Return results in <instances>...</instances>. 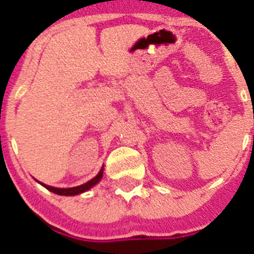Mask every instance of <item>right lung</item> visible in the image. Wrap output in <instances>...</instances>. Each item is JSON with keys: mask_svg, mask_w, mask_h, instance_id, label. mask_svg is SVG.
Segmentation results:
<instances>
[{"mask_svg": "<svg viewBox=\"0 0 254 254\" xmlns=\"http://www.w3.org/2000/svg\"><path fill=\"white\" fill-rule=\"evenodd\" d=\"M103 171L101 170L100 172L98 173L97 177L93 178L92 180H89V182H87L86 184H83V185H80V186H76V188H70V189H57V188H52V186H48L45 185V184H42L45 189H48L49 191L54 192V193L56 194H61V196H74V194H78V193H82V192L89 190L90 188H93V186L95 185V184L100 182L101 177H103Z\"/></svg>", "mask_w": 254, "mask_h": 254, "instance_id": "right-lung-1", "label": "right lung"}]
</instances>
